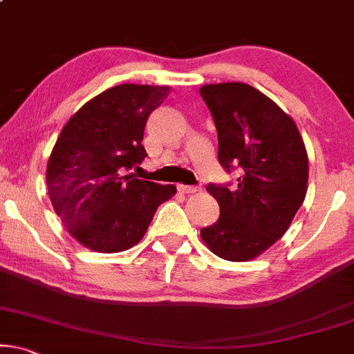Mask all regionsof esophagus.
Returning <instances> with one entry per match:
<instances>
[{
    "mask_svg": "<svg viewBox=\"0 0 354 354\" xmlns=\"http://www.w3.org/2000/svg\"><path fill=\"white\" fill-rule=\"evenodd\" d=\"M178 191L185 192V194H191V192L201 191L199 186H187V185H178Z\"/></svg>",
    "mask_w": 354,
    "mask_h": 354,
    "instance_id": "1",
    "label": "esophagus"
}]
</instances>
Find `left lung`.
<instances>
[{
	"label": "left lung",
	"mask_w": 354,
	"mask_h": 354,
	"mask_svg": "<svg viewBox=\"0 0 354 354\" xmlns=\"http://www.w3.org/2000/svg\"><path fill=\"white\" fill-rule=\"evenodd\" d=\"M218 134V162L238 168L232 187L207 185L220 205L214 225L201 238L216 256L244 262L283 236L303 205L309 162L295 121L267 95L248 84L201 87Z\"/></svg>",
	"instance_id": "1"
}]
</instances>
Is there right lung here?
<instances>
[{
    "instance_id": "add662e5",
    "label": "right lung",
    "mask_w": 354,
    "mask_h": 354,
    "mask_svg": "<svg viewBox=\"0 0 354 354\" xmlns=\"http://www.w3.org/2000/svg\"><path fill=\"white\" fill-rule=\"evenodd\" d=\"M167 86L121 84L88 100L66 122L51 150L46 187L53 209L82 246L121 252L138 244L176 186L129 173L147 157L142 139Z\"/></svg>"
}]
</instances>
